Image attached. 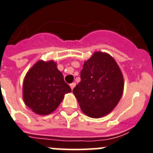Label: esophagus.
I'll use <instances>...</instances> for the list:
<instances>
[{"label": "esophagus", "mask_w": 153, "mask_h": 153, "mask_svg": "<svg viewBox=\"0 0 153 153\" xmlns=\"http://www.w3.org/2000/svg\"><path fill=\"white\" fill-rule=\"evenodd\" d=\"M75 85H76V83H75V82H73V83L70 84V88H71V89L73 90L74 88L75 87Z\"/></svg>", "instance_id": "esophagus-1"}]
</instances>
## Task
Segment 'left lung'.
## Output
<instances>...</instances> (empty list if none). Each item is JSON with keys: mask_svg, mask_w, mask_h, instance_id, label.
I'll return each mask as SVG.
<instances>
[{"mask_svg": "<svg viewBox=\"0 0 153 153\" xmlns=\"http://www.w3.org/2000/svg\"><path fill=\"white\" fill-rule=\"evenodd\" d=\"M123 91L124 78L117 62L109 54L98 51L84 63L73 94L81 111L98 118L113 110Z\"/></svg>", "mask_w": 153, "mask_h": 153, "instance_id": "1", "label": "left lung"}]
</instances>
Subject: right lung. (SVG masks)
I'll list each match as a JSON object with an SVG mask.
<instances>
[{"instance_id": "right-lung-1", "label": "right lung", "mask_w": 153, "mask_h": 153, "mask_svg": "<svg viewBox=\"0 0 153 153\" xmlns=\"http://www.w3.org/2000/svg\"><path fill=\"white\" fill-rule=\"evenodd\" d=\"M71 91L54 61L39 60L24 78L22 97L25 105L35 113L46 115L55 111L64 95Z\"/></svg>"}]
</instances>
